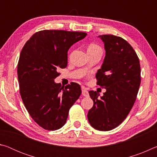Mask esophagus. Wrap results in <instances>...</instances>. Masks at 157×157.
Here are the masks:
<instances>
[{
  "mask_svg": "<svg viewBox=\"0 0 157 157\" xmlns=\"http://www.w3.org/2000/svg\"><path fill=\"white\" fill-rule=\"evenodd\" d=\"M82 94L85 97H88L89 95L88 91H87L86 89L84 88V87H83V88H82Z\"/></svg>",
  "mask_w": 157,
  "mask_h": 157,
  "instance_id": "1",
  "label": "esophagus"
}]
</instances>
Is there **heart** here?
<instances>
[{"instance_id": "heart-1", "label": "heart", "mask_w": 157, "mask_h": 157, "mask_svg": "<svg viewBox=\"0 0 157 157\" xmlns=\"http://www.w3.org/2000/svg\"><path fill=\"white\" fill-rule=\"evenodd\" d=\"M98 50H102V48L100 46H98L96 44H91L88 46V48H87V52H95L98 51Z\"/></svg>"}]
</instances>
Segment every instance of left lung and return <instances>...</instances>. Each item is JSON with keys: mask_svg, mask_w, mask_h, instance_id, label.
Returning <instances> with one entry per match:
<instances>
[{"mask_svg": "<svg viewBox=\"0 0 157 157\" xmlns=\"http://www.w3.org/2000/svg\"><path fill=\"white\" fill-rule=\"evenodd\" d=\"M104 42L106 55L96 73L97 85L106 89L103 96L89 91L94 106L87 117L91 125L109 131L122 123L134 105L140 84V66L136 52L128 42L111 34L98 36Z\"/></svg>", "mask_w": 157, "mask_h": 157, "instance_id": "left-lung-1", "label": "left lung"}]
</instances>
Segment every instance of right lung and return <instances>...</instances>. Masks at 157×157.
<instances>
[{
  "label": "right lung",
  "mask_w": 157,
  "mask_h": 157,
  "mask_svg": "<svg viewBox=\"0 0 157 157\" xmlns=\"http://www.w3.org/2000/svg\"><path fill=\"white\" fill-rule=\"evenodd\" d=\"M82 32L45 30L34 33L21 50L17 74L21 98L32 118L46 130L64 125L68 111L80 96L79 84L64 87L54 79L68 63V50L86 36Z\"/></svg>",
  "instance_id": "right-lung-1"
}]
</instances>
